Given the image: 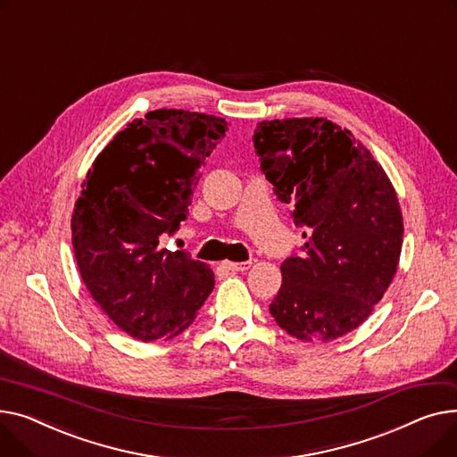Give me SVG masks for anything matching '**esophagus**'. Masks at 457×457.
I'll return each instance as SVG.
<instances>
[{
    "mask_svg": "<svg viewBox=\"0 0 457 457\" xmlns=\"http://www.w3.org/2000/svg\"><path fill=\"white\" fill-rule=\"evenodd\" d=\"M228 271H247L253 262H223Z\"/></svg>",
    "mask_w": 457,
    "mask_h": 457,
    "instance_id": "obj_1",
    "label": "esophagus"
}]
</instances>
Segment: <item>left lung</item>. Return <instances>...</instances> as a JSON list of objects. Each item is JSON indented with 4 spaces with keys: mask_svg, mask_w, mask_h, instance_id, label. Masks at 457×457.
Listing matches in <instances>:
<instances>
[{
    "mask_svg": "<svg viewBox=\"0 0 457 457\" xmlns=\"http://www.w3.org/2000/svg\"><path fill=\"white\" fill-rule=\"evenodd\" d=\"M253 142L275 195L306 228L303 254L280 265L271 315L303 341L353 332L396 273L404 225L391 180L351 130L325 118L260 121Z\"/></svg>",
    "mask_w": 457,
    "mask_h": 457,
    "instance_id": "obj_1",
    "label": "left lung"
}]
</instances>
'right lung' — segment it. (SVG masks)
Wrapping results in <instances>:
<instances>
[{
    "instance_id": "right-lung-1",
    "label": "right lung",
    "mask_w": 457,
    "mask_h": 457,
    "mask_svg": "<svg viewBox=\"0 0 457 457\" xmlns=\"http://www.w3.org/2000/svg\"><path fill=\"white\" fill-rule=\"evenodd\" d=\"M228 130L223 118L160 109L134 120L96 158L71 216L80 277L112 323L140 341L194 323L213 273L160 247L187 216L199 168Z\"/></svg>"
}]
</instances>
